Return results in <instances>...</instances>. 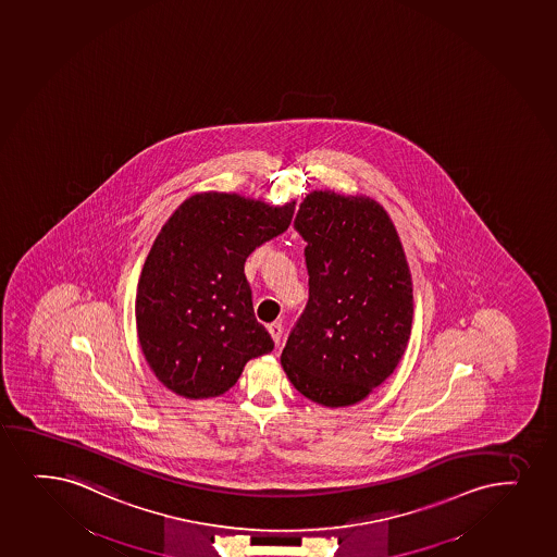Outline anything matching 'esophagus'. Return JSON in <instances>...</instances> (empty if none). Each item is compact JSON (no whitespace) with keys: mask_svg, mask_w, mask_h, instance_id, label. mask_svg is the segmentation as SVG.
<instances>
[{"mask_svg":"<svg viewBox=\"0 0 557 557\" xmlns=\"http://www.w3.org/2000/svg\"><path fill=\"white\" fill-rule=\"evenodd\" d=\"M269 334H271V338L275 339V344H281L282 338V323L281 321H273V323H269L268 325Z\"/></svg>","mask_w":557,"mask_h":557,"instance_id":"esophagus-1","label":"esophagus"}]
</instances>
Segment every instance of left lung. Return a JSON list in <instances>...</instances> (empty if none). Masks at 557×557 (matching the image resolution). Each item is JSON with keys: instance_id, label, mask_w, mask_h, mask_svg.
Wrapping results in <instances>:
<instances>
[{"instance_id": "obj_1", "label": "left lung", "mask_w": 557, "mask_h": 557, "mask_svg": "<svg viewBox=\"0 0 557 557\" xmlns=\"http://www.w3.org/2000/svg\"><path fill=\"white\" fill-rule=\"evenodd\" d=\"M307 242L308 302L289 331L282 368L302 396L346 407L391 377L412 326V282L383 206L313 191L295 215Z\"/></svg>"}]
</instances>
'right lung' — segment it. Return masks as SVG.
I'll return each mask as SVG.
<instances>
[{
    "instance_id": "obj_1",
    "label": "right lung",
    "mask_w": 557,
    "mask_h": 557,
    "mask_svg": "<svg viewBox=\"0 0 557 557\" xmlns=\"http://www.w3.org/2000/svg\"><path fill=\"white\" fill-rule=\"evenodd\" d=\"M294 210L200 193L161 228L137 284L135 320L148 366L169 391L221 396L250 358L273 351L244 269L256 247L288 231Z\"/></svg>"
}]
</instances>
